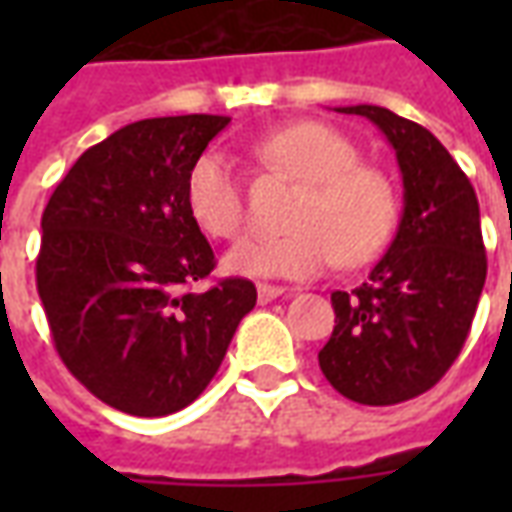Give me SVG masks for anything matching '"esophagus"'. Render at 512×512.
<instances>
[{"label":"esophagus","instance_id":"34e87169","mask_svg":"<svg viewBox=\"0 0 512 512\" xmlns=\"http://www.w3.org/2000/svg\"><path fill=\"white\" fill-rule=\"evenodd\" d=\"M282 293H288V288H279V285H268V282H260V285H257V299H260V304H268V301L279 299Z\"/></svg>","mask_w":512,"mask_h":512}]
</instances>
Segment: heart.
Masks as SVG:
<instances>
[{"mask_svg": "<svg viewBox=\"0 0 512 512\" xmlns=\"http://www.w3.org/2000/svg\"><path fill=\"white\" fill-rule=\"evenodd\" d=\"M255 156L304 186L290 213L293 230L244 238L227 255L233 274L310 279L337 260L348 268L365 266L389 244L397 219L395 189L384 172L359 164L348 136L301 120L255 142ZM186 205L202 233H241L246 205L233 161L222 153L197 158L186 178Z\"/></svg>", "mask_w": 512, "mask_h": 512, "instance_id": "b5f03b06", "label": "heart"}]
</instances>
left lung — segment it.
Segmentation results:
<instances>
[{
    "label": "left lung",
    "instance_id": "obj_1",
    "mask_svg": "<svg viewBox=\"0 0 512 512\" xmlns=\"http://www.w3.org/2000/svg\"><path fill=\"white\" fill-rule=\"evenodd\" d=\"M337 112L367 117L395 147L403 216L367 282L332 293L337 318L318 362L348 400L395 406L439 384L469 337L488 271L480 205L428 128L384 106Z\"/></svg>",
    "mask_w": 512,
    "mask_h": 512
}]
</instances>
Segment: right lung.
<instances>
[{
    "mask_svg": "<svg viewBox=\"0 0 512 512\" xmlns=\"http://www.w3.org/2000/svg\"><path fill=\"white\" fill-rule=\"evenodd\" d=\"M222 115L153 117L84 150L43 211L38 293L57 354L98 400L167 417L211 384L238 323L255 307L249 279L213 271L191 219L186 178Z\"/></svg>",
    "mask_w": 512,
    "mask_h": 512,
    "instance_id": "1",
    "label": "right lung"
}]
</instances>
